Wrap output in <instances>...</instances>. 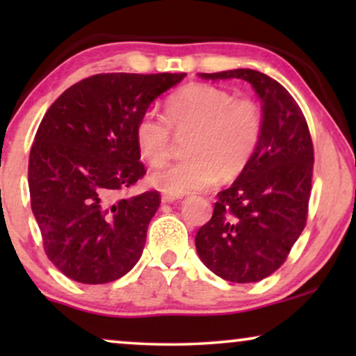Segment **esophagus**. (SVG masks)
I'll use <instances>...</instances> for the list:
<instances>
[{"mask_svg": "<svg viewBox=\"0 0 356 356\" xmlns=\"http://www.w3.org/2000/svg\"><path fill=\"white\" fill-rule=\"evenodd\" d=\"M178 199H181V196H172V194H162V202H163V204L175 202V201H178Z\"/></svg>", "mask_w": 356, "mask_h": 356, "instance_id": "1", "label": "esophagus"}]
</instances>
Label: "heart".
<instances>
[{
	"label": "heart",
	"mask_w": 356,
	"mask_h": 356,
	"mask_svg": "<svg viewBox=\"0 0 356 356\" xmlns=\"http://www.w3.org/2000/svg\"><path fill=\"white\" fill-rule=\"evenodd\" d=\"M264 120L252 100L235 99L232 92L211 84H189L165 104V118L154 110L136 121L134 139L139 154L159 167L170 155L172 129L188 133L191 157L167 165L149 177L154 188L172 196L201 191L218 178H235L259 145Z\"/></svg>",
	"instance_id": "b5f03b06"
}]
</instances>
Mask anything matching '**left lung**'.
Masks as SVG:
<instances>
[{"label": "left lung", "instance_id": "8db88e82", "mask_svg": "<svg viewBox=\"0 0 356 356\" xmlns=\"http://www.w3.org/2000/svg\"><path fill=\"white\" fill-rule=\"evenodd\" d=\"M199 77L246 81L261 100L259 145L232 186L217 194L212 218L196 235L209 270L235 284L259 282L284 264L306 225L313 140L298 104L267 74L240 67Z\"/></svg>", "mask_w": 356, "mask_h": 356}]
</instances>
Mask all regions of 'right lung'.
Masks as SVG:
<instances>
[{"mask_svg":"<svg viewBox=\"0 0 356 356\" xmlns=\"http://www.w3.org/2000/svg\"><path fill=\"white\" fill-rule=\"evenodd\" d=\"M184 76L97 74L43 116L29 157L31 206L48 259L70 279L108 284L140 259L160 194L121 196L145 173L134 126Z\"/></svg>","mask_w":356,"mask_h":356,"instance_id":"obj_1","label":"right lung"}]
</instances>
